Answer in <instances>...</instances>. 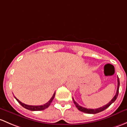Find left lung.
<instances>
[{
	"instance_id": "obj_1",
	"label": "left lung",
	"mask_w": 127,
	"mask_h": 127,
	"mask_svg": "<svg viewBox=\"0 0 127 127\" xmlns=\"http://www.w3.org/2000/svg\"><path fill=\"white\" fill-rule=\"evenodd\" d=\"M119 86H120V81H119V77H117V92L116 93V95H114V97H113V99L109 102L108 103L106 104V105H104V106H102L100 108H96V109H89V108H84L83 106H81L80 105H78L75 101L74 100V99L73 98V100H74V104L75 105L76 107L78 108V110H80L81 112H83V113H88V114H96V113H100V112L103 111L105 109H106L107 108H108L113 102H114V101L116 100L117 96H118V94H119Z\"/></svg>"
}]
</instances>
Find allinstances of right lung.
<instances>
[{
	"mask_svg": "<svg viewBox=\"0 0 127 127\" xmlns=\"http://www.w3.org/2000/svg\"><path fill=\"white\" fill-rule=\"evenodd\" d=\"M55 95V93L53 94L52 97H51V98H50V100H49V102H47L46 103L44 104V105H39V106H34V105H25V104L21 102V101L19 100L18 98H16V97H15V98L16 99V100L19 102V103L21 104V106H23V107L25 108V109H29V110H30V111H41V110H44V109H45L46 108H47L49 107V105H50V103H51L52 102L53 99L54 98Z\"/></svg>",
	"mask_w": 127,
	"mask_h": 127,
	"instance_id": "obj_1",
	"label": "right lung"
}]
</instances>
